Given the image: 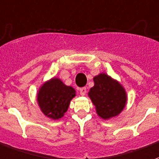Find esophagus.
<instances>
[{
    "label": "esophagus",
    "mask_w": 159,
    "mask_h": 159,
    "mask_svg": "<svg viewBox=\"0 0 159 159\" xmlns=\"http://www.w3.org/2000/svg\"><path fill=\"white\" fill-rule=\"evenodd\" d=\"M80 92L81 95H85L86 94V88H80Z\"/></svg>",
    "instance_id": "1"
}]
</instances>
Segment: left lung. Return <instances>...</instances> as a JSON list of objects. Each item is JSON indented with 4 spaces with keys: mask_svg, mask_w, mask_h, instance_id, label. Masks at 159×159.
Masks as SVG:
<instances>
[{
    "mask_svg": "<svg viewBox=\"0 0 159 159\" xmlns=\"http://www.w3.org/2000/svg\"><path fill=\"white\" fill-rule=\"evenodd\" d=\"M94 86L88 95L97 115L104 120L116 116L126 107L127 95L123 86L105 73L94 77Z\"/></svg>",
    "mask_w": 159,
    "mask_h": 159,
    "instance_id": "8db88e82",
    "label": "left lung"
}]
</instances>
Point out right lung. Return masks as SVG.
Masks as SVG:
<instances>
[{
	"mask_svg": "<svg viewBox=\"0 0 159 159\" xmlns=\"http://www.w3.org/2000/svg\"><path fill=\"white\" fill-rule=\"evenodd\" d=\"M75 89L58 78H52L39 88L38 104L47 117L58 120L64 116L70 101L75 96Z\"/></svg>",
	"mask_w": 159,
	"mask_h": 159,
	"instance_id": "right-lung-1",
	"label": "right lung"
}]
</instances>
